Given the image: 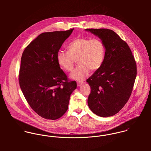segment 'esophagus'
<instances>
[{"label":"esophagus","instance_id":"34e87169","mask_svg":"<svg viewBox=\"0 0 151 151\" xmlns=\"http://www.w3.org/2000/svg\"><path fill=\"white\" fill-rule=\"evenodd\" d=\"M83 83H84L83 82H78V83H77V86H81V85L83 84Z\"/></svg>","mask_w":151,"mask_h":151}]
</instances>
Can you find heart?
<instances>
[{"label": "heart", "mask_w": 151, "mask_h": 151, "mask_svg": "<svg viewBox=\"0 0 151 151\" xmlns=\"http://www.w3.org/2000/svg\"><path fill=\"white\" fill-rule=\"evenodd\" d=\"M105 54L106 46L102 40L80 37L68 45L67 52L59 51L58 53L57 61L65 71H71L75 60H77L78 65L70 77L74 80L83 81L90 70L96 71L101 67Z\"/></svg>", "instance_id": "b5f03b06"}]
</instances>
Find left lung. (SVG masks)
<instances>
[{"label":"left lung","mask_w":151,"mask_h":151,"mask_svg":"<svg viewBox=\"0 0 151 151\" xmlns=\"http://www.w3.org/2000/svg\"><path fill=\"white\" fill-rule=\"evenodd\" d=\"M105 43L106 54L101 67L87 80L91 87L88 105L101 117L117 113L131 96L137 76V65L129 45L115 32L86 29Z\"/></svg>","instance_id":"8db88e82"}]
</instances>
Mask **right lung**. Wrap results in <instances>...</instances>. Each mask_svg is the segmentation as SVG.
Here are the masks:
<instances>
[{
  "instance_id": "right-lung-1",
  "label": "right lung",
  "mask_w": 151,
  "mask_h": 151,
  "mask_svg": "<svg viewBox=\"0 0 151 151\" xmlns=\"http://www.w3.org/2000/svg\"><path fill=\"white\" fill-rule=\"evenodd\" d=\"M73 30L42 33L22 55L20 86L31 108L45 119L61 117L77 88L76 81L68 80L57 61L60 48Z\"/></svg>"
}]
</instances>
